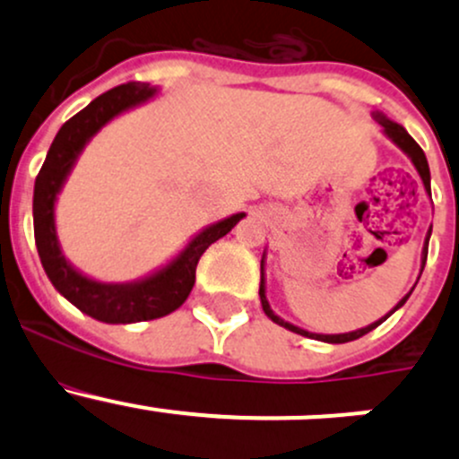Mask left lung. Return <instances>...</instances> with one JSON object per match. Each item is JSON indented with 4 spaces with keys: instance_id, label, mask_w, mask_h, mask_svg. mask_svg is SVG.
<instances>
[{
    "instance_id": "obj_1",
    "label": "left lung",
    "mask_w": 459,
    "mask_h": 459,
    "mask_svg": "<svg viewBox=\"0 0 459 459\" xmlns=\"http://www.w3.org/2000/svg\"><path fill=\"white\" fill-rule=\"evenodd\" d=\"M373 119H375V122L379 124V126H382L384 137H388V140H391L393 143H395V146L400 148V151L404 152L406 157H409L411 164H413V166H415V170H418L420 179H422L424 191H427L429 195H430V170H429V161H427V155H424L422 148L418 146V142H415L413 137H411L409 133H406V128L402 126V124L393 122V119H388L386 115L379 113V110H375V113H373ZM430 230H433V229H429L427 238H424V247H422V268H420V275H422L424 264H427V253H429ZM264 266H266V251H264V255H262V281H259V302H262L264 313H266V316L271 317L273 322H275V324H280V326H284V328H289V331L298 333V335L311 337V340H319V342H328V344H346V342L359 340V337H362V335H367V333H371L373 328H377L379 324L384 322V319L391 317L393 313L397 311V308L404 307V302H406V299H409V295L413 293V289H415V286H413V289H411L409 293H406L404 298H402L400 302H397L395 307H393L391 311L386 313V316L379 317L377 322L368 324V326H364V328H358V331H351V333H335V335H324V333H311V331H304V328H299V326H295V324L286 322V319H281L280 316H277L275 311H273L271 304H268V299H266V275H264ZM418 280H420V277H418ZM415 284H418V281H415Z\"/></svg>"
}]
</instances>
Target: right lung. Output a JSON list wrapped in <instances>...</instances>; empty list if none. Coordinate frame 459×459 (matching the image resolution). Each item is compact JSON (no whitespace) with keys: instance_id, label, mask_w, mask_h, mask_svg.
<instances>
[{"instance_id":"add662e5","label":"right lung","mask_w":459,"mask_h":459,"mask_svg":"<svg viewBox=\"0 0 459 459\" xmlns=\"http://www.w3.org/2000/svg\"><path fill=\"white\" fill-rule=\"evenodd\" d=\"M160 88L128 82L92 100L84 110L68 119L55 135L32 193V224L41 266L59 295L86 316L106 324H135L178 311L195 284V268L212 242L230 233L247 212H235L208 224L188 239L186 247L148 275L133 281H100L73 266L62 251L55 226V204L75 169L88 142L119 115L155 100Z\"/></svg>"}]
</instances>
